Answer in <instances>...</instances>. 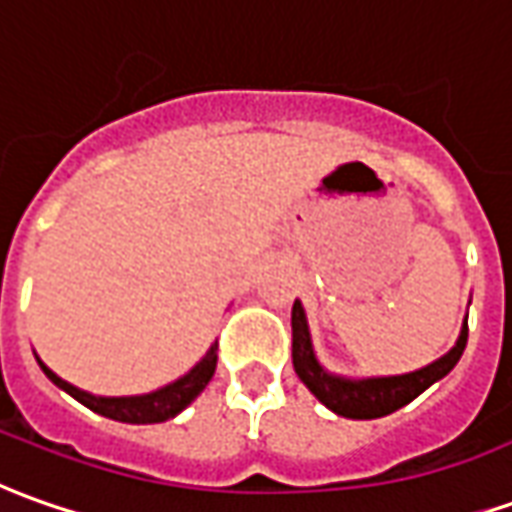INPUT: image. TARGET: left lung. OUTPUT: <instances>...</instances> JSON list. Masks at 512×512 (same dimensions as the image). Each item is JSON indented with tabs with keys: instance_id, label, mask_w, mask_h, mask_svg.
I'll use <instances>...</instances> for the list:
<instances>
[{
	"instance_id": "1",
	"label": "left lung",
	"mask_w": 512,
	"mask_h": 512,
	"mask_svg": "<svg viewBox=\"0 0 512 512\" xmlns=\"http://www.w3.org/2000/svg\"><path fill=\"white\" fill-rule=\"evenodd\" d=\"M468 342V322L462 325V333L457 344L451 347V353L437 358L434 364L417 370L409 375H392V378H367V381H347L328 375L311 350V336L305 325V311L300 302H294L291 308V358H294V370L302 378V384L314 392L319 401L336 415L353 417V420H373L398 412L401 406L412 403L426 389L440 381L443 375L454 370V364L460 361L462 350Z\"/></svg>"
}]
</instances>
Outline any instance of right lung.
I'll list each match as a JSON object with an SVG mask.
<instances>
[{"label":"right lung","instance_id":"obj_1","mask_svg":"<svg viewBox=\"0 0 512 512\" xmlns=\"http://www.w3.org/2000/svg\"><path fill=\"white\" fill-rule=\"evenodd\" d=\"M215 350H218V344H212L210 353L201 358L184 378H179L176 384L159 389V392H151V395H139V398H97V395H89L83 389L66 384L64 378H58L47 364H41V361L38 364H41V370L47 373V378L55 387L69 392L75 401L89 406L97 415L120 420V423H162V420H170V417L179 415L184 406H190V403L196 401L198 392L210 384V378L215 375V364H218V353Z\"/></svg>","mask_w":512,"mask_h":512}]
</instances>
